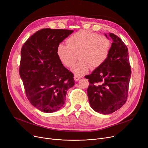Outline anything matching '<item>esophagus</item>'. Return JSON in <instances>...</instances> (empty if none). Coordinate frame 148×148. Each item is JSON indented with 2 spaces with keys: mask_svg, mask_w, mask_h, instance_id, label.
I'll return each mask as SVG.
<instances>
[{
  "mask_svg": "<svg viewBox=\"0 0 148 148\" xmlns=\"http://www.w3.org/2000/svg\"><path fill=\"white\" fill-rule=\"evenodd\" d=\"M80 77H78V76H75L74 77V80H75V81H79V80H80Z\"/></svg>",
  "mask_w": 148,
  "mask_h": 148,
  "instance_id": "esophagus-1",
  "label": "esophagus"
}]
</instances>
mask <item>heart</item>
<instances>
[{"mask_svg": "<svg viewBox=\"0 0 148 148\" xmlns=\"http://www.w3.org/2000/svg\"><path fill=\"white\" fill-rule=\"evenodd\" d=\"M67 45L60 44L57 55L62 64L72 67L77 59H80L73 68L75 75H83L91 68L95 69L101 66L107 60L112 47L110 39L90 30H81L66 40Z\"/></svg>", "mask_w": 148, "mask_h": 148, "instance_id": "1", "label": "heart"}]
</instances>
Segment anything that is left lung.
Segmentation results:
<instances>
[{
    "mask_svg": "<svg viewBox=\"0 0 148 148\" xmlns=\"http://www.w3.org/2000/svg\"><path fill=\"white\" fill-rule=\"evenodd\" d=\"M109 36L113 42L107 60L85 76L90 83L87 94L90 107L103 114L114 112L126 103L131 74L127 46L116 35L109 33Z\"/></svg>",
    "mask_w": 148,
    "mask_h": 148,
    "instance_id": "obj_1",
    "label": "left lung"
}]
</instances>
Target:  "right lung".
I'll return each mask as SVG.
<instances>
[{
	"mask_svg": "<svg viewBox=\"0 0 148 148\" xmlns=\"http://www.w3.org/2000/svg\"><path fill=\"white\" fill-rule=\"evenodd\" d=\"M74 30L42 29L23 44L19 74L31 104L45 113L55 112L74 85L73 74L60 61L57 48Z\"/></svg>",
	"mask_w": 148,
	"mask_h": 148,
	"instance_id": "add662e5",
	"label": "right lung"
}]
</instances>
